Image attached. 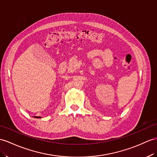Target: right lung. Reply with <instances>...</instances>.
<instances>
[{
    "instance_id": "obj_1",
    "label": "right lung",
    "mask_w": 157,
    "mask_h": 157,
    "mask_svg": "<svg viewBox=\"0 0 157 157\" xmlns=\"http://www.w3.org/2000/svg\"><path fill=\"white\" fill-rule=\"evenodd\" d=\"M34 118H41L42 117H34Z\"/></svg>"
}]
</instances>
